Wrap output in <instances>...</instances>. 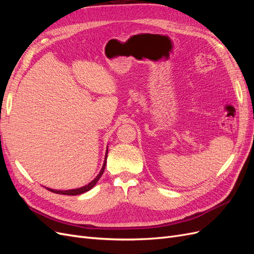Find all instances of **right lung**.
<instances>
[{"mask_svg":"<svg viewBox=\"0 0 254 254\" xmlns=\"http://www.w3.org/2000/svg\"><path fill=\"white\" fill-rule=\"evenodd\" d=\"M107 151H108V150H107ZM107 153H108V152H107ZM106 162H107V156H106V160H105V162H104L102 171L99 172V174L97 175L96 178H95L93 181H91L89 184H87V186H84V187L79 188V189H75V190H51V189H49V190H50L51 191H53V193L61 194V195H79V194H82V193H86V191H88L89 190H91L92 188H93V187L95 186L96 182L99 180V178H101L102 175L104 174Z\"/></svg>","mask_w":254,"mask_h":254,"instance_id":"add662e5","label":"right lung"}]
</instances>
